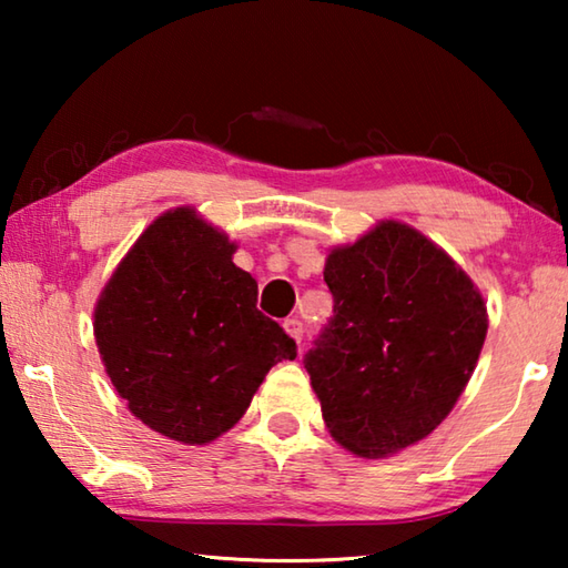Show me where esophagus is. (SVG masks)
I'll list each match as a JSON object with an SVG mask.
<instances>
[{"instance_id": "obj_1", "label": "esophagus", "mask_w": 568, "mask_h": 568, "mask_svg": "<svg viewBox=\"0 0 568 568\" xmlns=\"http://www.w3.org/2000/svg\"><path fill=\"white\" fill-rule=\"evenodd\" d=\"M283 328L287 331V335H291V338H293L295 343L303 341V323L297 321V318H287V321L283 323Z\"/></svg>"}]
</instances>
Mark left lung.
I'll list each match as a JSON object with an SVG mask.
<instances>
[{"label":"left lung","mask_w":568,"mask_h":568,"mask_svg":"<svg viewBox=\"0 0 568 568\" xmlns=\"http://www.w3.org/2000/svg\"><path fill=\"white\" fill-rule=\"evenodd\" d=\"M323 277L333 315L303 363L331 436L365 458L418 444L456 406L484 348L478 287L396 220L331 250Z\"/></svg>","instance_id":"1"}]
</instances>
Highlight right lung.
<instances>
[{"mask_svg": "<svg viewBox=\"0 0 568 568\" xmlns=\"http://www.w3.org/2000/svg\"><path fill=\"white\" fill-rule=\"evenodd\" d=\"M235 243L192 207L160 215L124 255L94 307L104 371L145 426L203 446L243 418L265 373L297 355L257 311Z\"/></svg>", "mask_w": 568, "mask_h": 568, "instance_id": "right-lung-1", "label": "right lung"}]
</instances>
